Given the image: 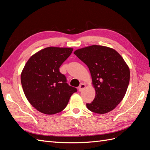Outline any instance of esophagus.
I'll list each match as a JSON object with an SVG mask.
<instances>
[{
	"instance_id": "obj_1",
	"label": "esophagus",
	"mask_w": 150,
	"mask_h": 150,
	"mask_svg": "<svg viewBox=\"0 0 150 150\" xmlns=\"http://www.w3.org/2000/svg\"><path fill=\"white\" fill-rule=\"evenodd\" d=\"M85 88H86V84H81L79 86V91L80 92L82 91Z\"/></svg>"
}]
</instances>
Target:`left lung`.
Segmentation results:
<instances>
[{
    "label": "left lung",
    "mask_w": 150,
    "mask_h": 150,
    "mask_svg": "<svg viewBox=\"0 0 150 150\" xmlns=\"http://www.w3.org/2000/svg\"><path fill=\"white\" fill-rule=\"evenodd\" d=\"M74 54L88 67L96 91L93 101L86 104L88 110L98 114L114 110L129 82V68L123 58L115 49L98 45L77 49Z\"/></svg>",
    "instance_id": "left-lung-1"
}]
</instances>
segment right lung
Instances as JSON below:
<instances>
[{"instance_id": "obj_1", "label": "right lung", "mask_w": 150, "mask_h": 150, "mask_svg": "<svg viewBox=\"0 0 150 150\" xmlns=\"http://www.w3.org/2000/svg\"><path fill=\"white\" fill-rule=\"evenodd\" d=\"M72 50L46 47L33 54L25 64L21 75L22 89L28 101L39 112L54 115L62 111L77 91L59 72L60 66Z\"/></svg>"}]
</instances>
